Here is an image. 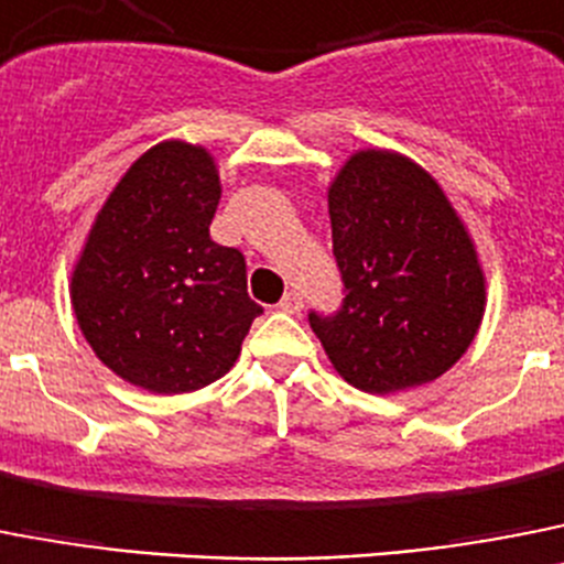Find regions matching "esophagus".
I'll return each instance as SVG.
<instances>
[{
	"mask_svg": "<svg viewBox=\"0 0 564 564\" xmlns=\"http://www.w3.org/2000/svg\"><path fill=\"white\" fill-rule=\"evenodd\" d=\"M278 310L286 312V315H297V312L303 310V295L301 292H286V295L281 297V303H278Z\"/></svg>",
	"mask_w": 564,
	"mask_h": 564,
	"instance_id": "obj_1",
	"label": "esophagus"
}]
</instances>
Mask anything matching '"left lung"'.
<instances>
[{
	"label": "left lung",
	"instance_id": "left-lung-1",
	"mask_svg": "<svg viewBox=\"0 0 564 564\" xmlns=\"http://www.w3.org/2000/svg\"><path fill=\"white\" fill-rule=\"evenodd\" d=\"M340 310L310 312L337 375L369 394L414 389L452 369L486 312V275L452 200L411 159L351 155L329 187Z\"/></svg>",
	"mask_w": 564,
	"mask_h": 564
}]
</instances>
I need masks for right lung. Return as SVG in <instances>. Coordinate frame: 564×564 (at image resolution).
<instances>
[{
  "mask_svg": "<svg viewBox=\"0 0 564 564\" xmlns=\"http://www.w3.org/2000/svg\"><path fill=\"white\" fill-rule=\"evenodd\" d=\"M221 200L213 155L161 141L116 184L73 269L78 329L110 371L155 394L227 375L261 306L247 261L209 238Z\"/></svg>",
  "mask_w": 564,
  "mask_h": 564,
  "instance_id": "add662e5",
  "label": "right lung"
}]
</instances>
